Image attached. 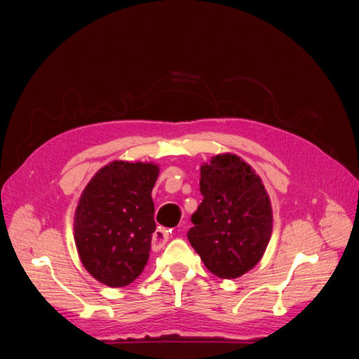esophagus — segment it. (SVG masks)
Returning <instances> with one entry per match:
<instances>
[{"instance_id":"34e87169","label":"esophagus","mask_w":359,"mask_h":359,"mask_svg":"<svg viewBox=\"0 0 359 359\" xmlns=\"http://www.w3.org/2000/svg\"><path fill=\"white\" fill-rule=\"evenodd\" d=\"M172 231H168L166 228H158L154 233V239H151V244H154V248H161L166 244L169 236H171Z\"/></svg>"}]
</instances>
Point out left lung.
I'll list each match as a JSON object with an SVG mask.
<instances>
[{
  "instance_id": "8db88e82",
  "label": "left lung",
  "mask_w": 359,
  "mask_h": 359,
  "mask_svg": "<svg viewBox=\"0 0 359 359\" xmlns=\"http://www.w3.org/2000/svg\"><path fill=\"white\" fill-rule=\"evenodd\" d=\"M203 203L191 215L188 241L220 278H238L259 263L272 234L271 199L242 158L220 154L203 163Z\"/></svg>"
}]
</instances>
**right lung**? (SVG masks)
I'll return each instance as SVG.
<instances>
[{"label": "right lung", "mask_w": 359, "mask_h": 359, "mask_svg": "<svg viewBox=\"0 0 359 359\" xmlns=\"http://www.w3.org/2000/svg\"><path fill=\"white\" fill-rule=\"evenodd\" d=\"M155 163L112 161L101 168L79 198L74 241L90 276L111 288L141 276L156 224L151 190Z\"/></svg>", "instance_id": "obj_1"}]
</instances>
